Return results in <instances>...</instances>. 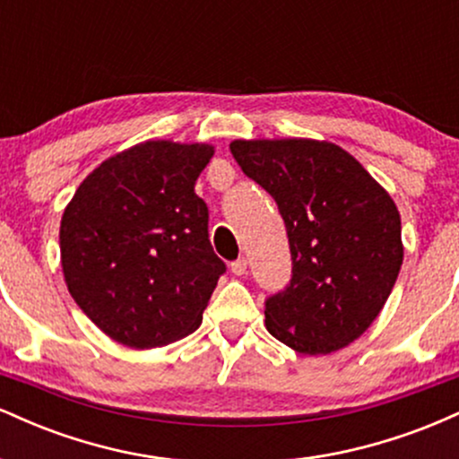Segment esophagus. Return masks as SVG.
<instances>
[{
    "label": "esophagus",
    "mask_w": 459,
    "mask_h": 459,
    "mask_svg": "<svg viewBox=\"0 0 459 459\" xmlns=\"http://www.w3.org/2000/svg\"><path fill=\"white\" fill-rule=\"evenodd\" d=\"M246 270H247V261L244 259V256H239V259L230 263V272H233L235 276H244Z\"/></svg>",
    "instance_id": "34e87169"
}]
</instances>
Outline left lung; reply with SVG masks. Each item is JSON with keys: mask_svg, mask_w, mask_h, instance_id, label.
Returning a JSON list of instances; mask_svg holds the SVG:
<instances>
[{"mask_svg": "<svg viewBox=\"0 0 459 459\" xmlns=\"http://www.w3.org/2000/svg\"><path fill=\"white\" fill-rule=\"evenodd\" d=\"M230 152L276 200L291 247V281L265 299L267 332L308 356L350 345L380 315L402 270L393 198L332 142L235 140Z\"/></svg>", "mask_w": 459, "mask_h": 459, "instance_id": "obj_1", "label": "left lung"}]
</instances>
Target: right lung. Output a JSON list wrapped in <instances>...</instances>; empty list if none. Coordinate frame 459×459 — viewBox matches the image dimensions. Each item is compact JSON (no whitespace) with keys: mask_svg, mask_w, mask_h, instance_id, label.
Returning a JSON list of instances; mask_svg holds the SVG:
<instances>
[{"mask_svg":"<svg viewBox=\"0 0 459 459\" xmlns=\"http://www.w3.org/2000/svg\"><path fill=\"white\" fill-rule=\"evenodd\" d=\"M209 144L149 140L83 178L60 224L62 272L77 307L116 343L161 347L203 321L224 261L194 186Z\"/></svg>","mask_w":459,"mask_h":459,"instance_id":"obj_1","label":"right lung"}]
</instances>
